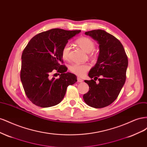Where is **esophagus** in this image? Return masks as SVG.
Instances as JSON below:
<instances>
[{"label": "esophagus", "instance_id": "esophagus-1", "mask_svg": "<svg viewBox=\"0 0 147 147\" xmlns=\"http://www.w3.org/2000/svg\"><path fill=\"white\" fill-rule=\"evenodd\" d=\"M77 81H78V82L82 83V82H83V79H82L81 78L78 77V78H77Z\"/></svg>", "mask_w": 147, "mask_h": 147}]
</instances>
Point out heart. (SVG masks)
Returning a JSON list of instances; mask_svg holds the SVG:
<instances>
[{
    "instance_id": "1",
    "label": "heart",
    "mask_w": 147,
    "mask_h": 147,
    "mask_svg": "<svg viewBox=\"0 0 147 147\" xmlns=\"http://www.w3.org/2000/svg\"><path fill=\"white\" fill-rule=\"evenodd\" d=\"M76 43L84 51L87 53L91 52L92 55H95V52L94 51L95 43L91 38L86 37H83L77 39ZM70 51V47L69 44H65L61 50V56L64 59H69ZM90 69V67L88 64H81L77 63L73 64L69 67V69L71 72L78 75L79 77L84 76Z\"/></svg>"
}]
</instances>
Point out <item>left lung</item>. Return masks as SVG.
Masks as SVG:
<instances>
[{
    "label": "left lung",
    "instance_id": "1",
    "mask_svg": "<svg viewBox=\"0 0 147 147\" xmlns=\"http://www.w3.org/2000/svg\"><path fill=\"white\" fill-rule=\"evenodd\" d=\"M97 41L99 55L95 66L88 74L91 78L100 82L96 84L94 80H84L89 86V91L83 96L89 106L96 109L109 106L117 99L126 82L128 59L121 43L104 30L97 29L86 32Z\"/></svg>",
    "mask_w": 147,
    "mask_h": 147
}]
</instances>
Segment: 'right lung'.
Listing matches in <instances>:
<instances>
[{"instance_id": "obj_1", "label": "right lung", "mask_w": 147, "mask_h": 147, "mask_svg": "<svg viewBox=\"0 0 147 147\" xmlns=\"http://www.w3.org/2000/svg\"><path fill=\"white\" fill-rule=\"evenodd\" d=\"M80 32L52 29L35 35L24 48L20 78L26 96L35 105L45 108L59 104L67 86L77 81L76 75L65 72L61 50ZM55 69L61 74L59 79L50 76Z\"/></svg>"}]
</instances>
